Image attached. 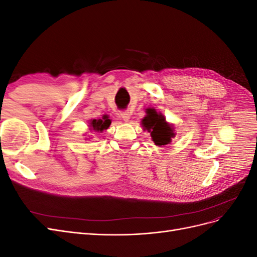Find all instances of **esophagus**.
<instances>
[{"mask_svg":"<svg viewBox=\"0 0 257 257\" xmlns=\"http://www.w3.org/2000/svg\"><path fill=\"white\" fill-rule=\"evenodd\" d=\"M120 118H122L124 121H128L131 118V112L130 111H121L119 113Z\"/></svg>","mask_w":257,"mask_h":257,"instance_id":"obj_1","label":"esophagus"}]
</instances>
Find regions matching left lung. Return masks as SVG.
<instances>
[{
  "label": "left lung",
  "instance_id": "left-lung-1",
  "mask_svg": "<svg viewBox=\"0 0 257 257\" xmlns=\"http://www.w3.org/2000/svg\"><path fill=\"white\" fill-rule=\"evenodd\" d=\"M147 113V116L143 119V125L151 133L154 144L157 146L169 144L172 137H175L173 127L168 125L164 116L155 112L154 109H149Z\"/></svg>",
  "mask_w": 257,
  "mask_h": 257
}]
</instances>
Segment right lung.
Segmentation results:
<instances>
[{"label":"right lung","instance_id":"right-lung-1","mask_svg":"<svg viewBox=\"0 0 257 257\" xmlns=\"http://www.w3.org/2000/svg\"><path fill=\"white\" fill-rule=\"evenodd\" d=\"M110 123H111L110 119H108L107 115H104L103 119H98V120L93 119V120H91L90 126H91L92 130L97 131V132H102V131L107 130L108 127H109Z\"/></svg>","mask_w":257,"mask_h":257}]
</instances>
